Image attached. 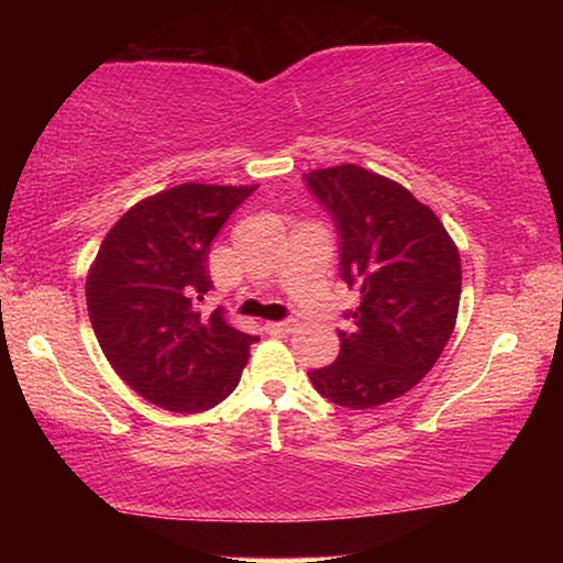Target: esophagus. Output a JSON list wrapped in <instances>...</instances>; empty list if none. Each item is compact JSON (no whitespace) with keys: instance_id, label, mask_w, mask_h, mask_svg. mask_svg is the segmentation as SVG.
<instances>
[{"instance_id":"esophagus-1","label":"esophagus","mask_w":563,"mask_h":563,"mask_svg":"<svg viewBox=\"0 0 563 563\" xmlns=\"http://www.w3.org/2000/svg\"><path fill=\"white\" fill-rule=\"evenodd\" d=\"M266 330L276 338H284L297 330V320H279V322H266Z\"/></svg>"}]
</instances>
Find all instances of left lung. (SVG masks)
<instances>
[{
  "label": "left lung",
  "mask_w": 563,
  "mask_h": 563,
  "mask_svg": "<svg viewBox=\"0 0 563 563\" xmlns=\"http://www.w3.org/2000/svg\"><path fill=\"white\" fill-rule=\"evenodd\" d=\"M341 235V279L361 305L338 330L335 364L310 372L330 402L368 410L410 391L453 333L461 258L435 212L402 184L356 164L305 174Z\"/></svg>",
  "instance_id": "8db88e82"
}]
</instances>
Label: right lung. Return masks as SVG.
<instances>
[{"label": "right lung", "instance_id": "add662e5", "mask_svg": "<svg viewBox=\"0 0 563 563\" xmlns=\"http://www.w3.org/2000/svg\"><path fill=\"white\" fill-rule=\"evenodd\" d=\"M253 187L179 184L122 214L87 276V307L107 361L130 389L172 412H202L241 382L256 335L228 325L207 258Z\"/></svg>", "mask_w": 563, "mask_h": 563}]
</instances>
